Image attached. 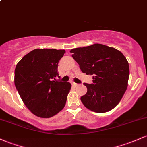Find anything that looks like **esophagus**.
<instances>
[{
	"label": "esophagus",
	"mask_w": 147,
	"mask_h": 147,
	"mask_svg": "<svg viewBox=\"0 0 147 147\" xmlns=\"http://www.w3.org/2000/svg\"><path fill=\"white\" fill-rule=\"evenodd\" d=\"M72 85H73V86H79L78 84L75 83V82H72Z\"/></svg>",
	"instance_id": "34e87169"
}]
</instances>
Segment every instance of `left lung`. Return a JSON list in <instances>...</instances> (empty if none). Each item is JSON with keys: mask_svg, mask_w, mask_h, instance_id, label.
<instances>
[{"mask_svg": "<svg viewBox=\"0 0 147 147\" xmlns=\"http://www.w3.org/2000/svg\"><path fill=\"white\" fill-rule=\"evenodd\" d=\"M82 72L93 75V84L84 83L87 93L81 101L87 109L98 113L114 109L127 89L129 65L118 49L94 44L70 50Z\"/></svg>", "mask_w": 147, "mask_h": 147, "instance_id": "obj_1", "label": "left lung"}]
</instances>
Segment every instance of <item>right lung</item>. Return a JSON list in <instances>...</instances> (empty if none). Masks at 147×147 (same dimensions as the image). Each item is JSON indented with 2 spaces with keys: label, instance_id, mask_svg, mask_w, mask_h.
Returning <instances> with one entry per match:
<instances>
[{
  "label": "right lung",
  "instance_id": "right-lung-1",
  "mask_svg": "<svg viewBox=\"0 0 147 147\" xmlns=\"http://www.w3.org/2000/svg\"><path fill=\"white\" fill-rule=\"evenodd\" d=\"M64 49H35L19 61L14 84L25 105L40 118H50L65 105L70 82L56 81L58 63Z\"/></svg>",
  "mask_w": 147,
  "mask_h": 147
}]
</instances>
